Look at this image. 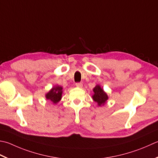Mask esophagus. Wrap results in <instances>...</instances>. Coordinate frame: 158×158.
Masks as SVG:
<instances>
[{
    "instance_id": "obj_1",
    "label": "esophagus",
    "mask_w": 158,
    "mask_h": 158,
    "mask_svg": "<svg viewBox=\"0 0 158 158\" xmlns=\"http://www.w3.org/2000/svg\"><path fill=\"white\" fill-rule=\"evenodd\" d=\"M76 86H77V87H78V88H81L83 87V84H82L81 83H76Z\"/></svg>"
}]
</instances>
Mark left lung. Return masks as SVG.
Wrapping results in <instances>:
<instances>
[{
    "label": "left lung",
    "instance_id": "1",
    "mask_svg": "<svg viewBox=\"0 0 158 158\" xmlns=\"http://www.w3.org/2000/svg\"><path fill=\"white\" fill-rule=\"evenodd\" d=\"M94 94L92 95L93 100L97 102L98 106H104L108 99V96L99 85H97L93 89Z\"/></svg>",
    "mask_w": 158,
    "mask_h": 158
}]
</instances>
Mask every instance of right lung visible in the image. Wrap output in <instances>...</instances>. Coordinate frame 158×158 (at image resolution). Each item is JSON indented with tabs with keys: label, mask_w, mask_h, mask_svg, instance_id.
<instances>
[{
	"label": "right lung",
	"mask_w": 158,
	"mask_h": 158,
	"mask_svg": "<svg viewBox=\"0 0 158 158\" xmlns=\"http://www.w3.org/2000/svg\"><path fill=\"white\" fill-rule=\"evenodd\" d=\"M62 92L63 88L61 86L56 85L52 88L51 90L45 95V97L46 99L51 101L52 103L57 104L61 99Z\"/></svg>",
	"instance_id": "1"
}]
</instances>
